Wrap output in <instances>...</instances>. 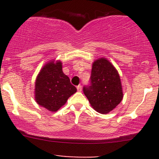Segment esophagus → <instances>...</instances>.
<instances>
[{"mask_svg": "<svg viewBox=\"0 0 159 159\" xmlns=\"http://www.w3.org/2000/svg\"><path fill=\"white\" fill-rule=\"evenodd\" d=\"M77 89H78V91H81V89H81V85H80L79 84V85L77 86Z\"/></svg>", "mask_w": 159, "mask_h": 159, "instance_id": "1", "label": "esophagus"}]
</instances>
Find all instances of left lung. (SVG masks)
Returning a JSON list of instances; mask_svg holds the SVG:
<instances>
[{
  "label": "left lung",
  "mask_w": 159,
  "mask_h": 159,
  "mask_svg": "<svg viewBox=\"0 0 159 159\" xmlns=\"http://www.w3.org/2000/svg\"><path fill=\"white\" fill-rule=\"evenodd\" d=\"M91 86L84 87V95L91 106L101 114L115 109L123 99V90L119 74L105 57L96 59L92 64Z\"/></svg>",
  "instance_id": "1"
}]
</instances>
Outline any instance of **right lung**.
Here are the masks:
<instances>
[{
  "instance_id": "right-lung-1",
  "label": "right lung",
  "mask_w": 159,
  "mask_h": 159,
  "mask_svg": "<svg viewBox=\"0 0 159 159\" xmlns=\"http://www.w3.org/2000/svg\"><path fill=\"white\" fill-rule=\"evenodd\" d=\"M77 91L62 70V62L49 61L41 68L35 80L34 99L40 106L57 111Z\"/></svg>"
}]
</instances>
